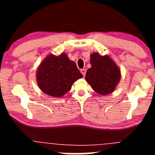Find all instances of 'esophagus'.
<instances>
[{"label":"esophagus","mask_w":155,"mask_h":155,"mask_svg":"<svg viewBox=\"0 0 155 155\" xmlns=\"http://www.w3.org/2000/svg\"><path fill=\"white\" fill-rule=\"evenodd\" d=\"M80 72H81V73L82 74V75L85 76V74H86V70L85 69H81L80 70Z\"/></svg>","instance_id":"obj_1"}]
</instances>
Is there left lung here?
Returning <instances> with one entry per match:
<instances>
[{
    "mask_svg": "<svg viewBox=\"0 0 155 155\" xmlns=\"http://www.w3.org/2000/svg\"><path fill=\"white\" fill-rule=\"evenodd\" d=\"M91 68L86 73V81L99 94L107 95L115 90L120 79V70L108 56L91 54Z\"/></svg>",
    "mask_w": 155,
    "mask_h": 155,
    "instance_id": "1",
    "label": "left lung"
}]
</instances>
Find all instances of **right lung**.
Returning a JSON list of instances; mask_svg holds the SVG:
<instances>
[{
  "instance_id": "add662e5",
  "label": "right lung",
  "mask_w": 155,
  "mask_h": 155,
  "mask_svg": "<svg viewBox=\"0 0 155 155\" xmlns=\"http://www.w3.org/2000/svg\"><path fill=\"white\" fill-rule=\"evenodd\" d=\"M82 77L74 61L67 55H50L44 59L37 70V84L46 94L61 97L71 90L73 82Z\"/></svg>"
}]
</instances>
